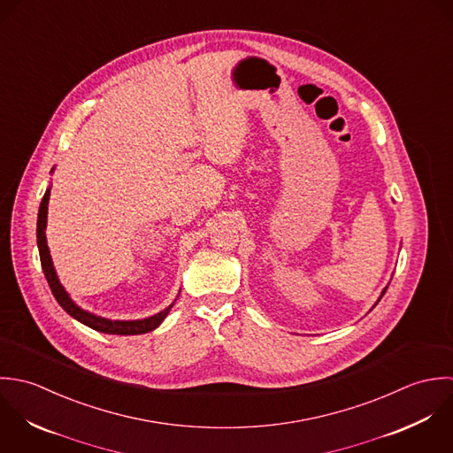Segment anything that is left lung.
Returning <instances> with one entry per match:
<instances>
[{"mask_svg": "<svg viewBox=\"0 0 453 453\" xmlns=\"http://www.w3.org/2000/svg\"><path fill=\"white\" fill-rule=\"evenodd\" d=\"M385 290H387V287H385ZM385 290H383V292H381V296H383V294H385ZM380 299H381V297H380Z\"/></svg>", "mask_w": 453, "mask_h": 453, "instance_id": "1", "label": "left lung"}]
</instances>
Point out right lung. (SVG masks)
<instances>
[{"label":"right lung","instance_id":"obj_1","mask_svg":"<svg viewBox=\"0 0 453 453\" xmlns=\"http://www.w3.org/2000/svg\"><path fill=\"white\" fill-rule=\"evenodd\" d=\"M49 196L50 190H47L43 194V199L40 203V210H38V222H36V242H38V250H40V261H42V268L45 273V278L50 285V290L54 294V297L58 299V303L63 306L65 311H68L73 319H77L79 322L89 326L94 331L99 333H106V334H143V333H150L154 331L170 313L172 306L163 310L161 313L143 319V320H108V319H101L96 317L92 313H88L84 310H81L66 294V290L63 288V285L58 280V274L54 270L50 254H49V247H47V238H45V226H47V204H49Z\"/></svg>","mask_w":453,"mask_h":453}]
</instances>
